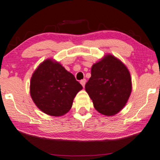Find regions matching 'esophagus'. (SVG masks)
I'll return each instance as SVG.
<instances>
[{
  "mask_svg": "<svg viewBox=\"0 0 160 160\" xmlns=\"http://www.w3.org/2000/svg\"><path fill=\"white\" fill-rule=\"evenodd\" d=\"M80 83H81V84L82 85V87H84L85 86V84H86V79H82V80H81Z\"/></svg>",
  "mask_w": 160,
  "mask_h": 160,
  "instance_id": "obj_1",
  "label": "esophagus"
}]
</instances>
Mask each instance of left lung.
Segmentation results:
<instances>
[{
    "instance_id": "left-lung-1",
    "label": "left lung",
    "mask_w": 160,
    "mask_h": 160,
    "mask_svg": "<svg viewBox=\"0 0 160 160\" xmlns=\"http://www.w3.org/2000/svg\"><path fill=\"white\" fill-rule=\"evenodd\" d=\"M85 89L95 108L106 116L115 115L125 106L132 90L130 72L111 54L94 64Z\"/></svg>"
}]
</instances>
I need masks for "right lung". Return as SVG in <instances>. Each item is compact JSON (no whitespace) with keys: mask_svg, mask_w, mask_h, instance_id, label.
Instances as JSON below:
<instances>
[{"mask_svg":"<svg viewBox=\"0 0 160 160\" xmlns=\"http://www.w3.org/2000/svg\"><path fill=\"white\" fill-rule=\"evenodd\" d=\"M82 86L60 63L47 60L39 65L30 81V95L43 113L60 117L71 108Z\"/></svg>","mask_w":160,"mask_h":160,"instance_id":"add662e5","label":"right lung"}]
</instances>
